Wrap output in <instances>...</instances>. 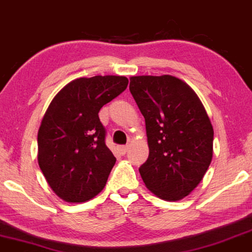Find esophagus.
<instances>
[{
  "instance_id": "1",
  "label": "esophagus",
  "mask_w": 252,
  "mask_h": 252,
  "mask_svg": "<svg viewBox=\"0 0 252 252\" xmlns=\"http://www.w3.org/2000/svg\"><path fill=\"white\" fill-rule=\"evenodd\" d=\"M119 151L121 154H126L127 151H128V146H120Z\"/></svg>"
}]
</instances>
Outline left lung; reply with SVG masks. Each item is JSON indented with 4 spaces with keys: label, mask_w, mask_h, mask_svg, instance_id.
Here are the masks:
<instances>
[{
    "label": "left lung",
    "mask_w": 252,
    "mask_h": 252,
    "mask_svg": "<svg viewBox=\"0 0 252 252\" xmlns=\"http://www.w3.org/2000/svg\"><path fill=\"white\" fill-rule=\"evenodd\" d=\"M145 118L150 155L139 172L158 197L179 201L194 190L213 159L214 129L191 88L176 77H131Z\"/></svg>",
    "instance_id": "1"
}]
</instances>
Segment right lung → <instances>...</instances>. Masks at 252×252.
Wrapping results in <instances>:
<instances>
[{
    "instance_id": "obj_1",
    "label": "right lung",
    "mask_w": 252,
    "mask_h": 252,
    "mask_svg": "<svg viewBox=\"0 0 252 252\" xmlns=\"http://www.w3.org/2000/svg\"><path fill=\"white\" fill-rule=\"evenodd\" d=\"M128 85L123 76L78 78L49 105L38 129V164L52 190L64 201L86 202L98 195L117 159L105 144L99 111Z\"/></svg>"
}]
</instances>
